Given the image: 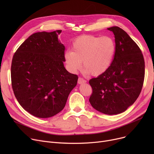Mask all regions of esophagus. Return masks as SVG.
<instances>
[{"mask_svg":"<svg viewBox=\"0 0 154 154\" xmlns=\"http://www.w3.org/2000/svg\"><path fill=\"white\" fill-rule=\"evenodd\" d=\"M87 81L84 79L83 78H81V77H79V79H78V84H83V83H85Z\"/></svg>","mask_w":154,"mask_h":154,"instance_id":"obj_1","label":"esophagus"}]
</instances>
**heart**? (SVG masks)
Wrapping results in <instances>:
<instances>
[{
	"label": "heart",
	"mask_w": 154,
	"mask_h": 154,
	"mask_svg": "<svg viewBox=\"0 0 154 154\" xmlns=\"http://www.w3.org/2000/svg\"><path fill=\"white\" fill-rule=\"evenodd\" d=\"M116 52V43L110 37L82 35L74 40L72 52L64 57L67 69L76 72L82 66L85 72L93 76L100 75L110 67Z\"/></svg>",
	"instance_id": "1"
}]
</instances>
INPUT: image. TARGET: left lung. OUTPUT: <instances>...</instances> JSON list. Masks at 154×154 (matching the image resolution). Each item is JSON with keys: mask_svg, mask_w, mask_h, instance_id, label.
<instances>
[{"mask_svg": "<svg viewBox=\"0 0 154 154\" xmlns=\"http://www.w3.org/2000/svg\"><path fill=\"white\" fill-rule=\"evenodd\" d=\"M114 34L116 52L109 68L89 80L91 106L103 114L125 111L139 96L145 77V61L139 47L119 27L107 29Z\"/></svg>", "mask_w": 154, "mask_h": 154, "instance_id": "left-lung-1", "label": "left lung"}]
</instances>
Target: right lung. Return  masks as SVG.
<instances>
[{
    "mask_svg": "<svg viewBox=\"0 0 154 154\" xmlns=\"http://www.w3.org/2000/svg\"><path fill=\"white\" fill-rule=\"evenodd\" d=\"M61 30L37 32L14 53L11 84L20 106L32 116L48 118L66 106L78 75L64 67L65 47L58 39Z\"/></svg>",
    "mask_w": 154,
    "mask_h": 154,
    "instance_id": "1",
    "label": "right lung"
}]
</instances>
